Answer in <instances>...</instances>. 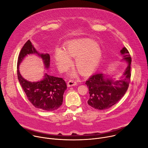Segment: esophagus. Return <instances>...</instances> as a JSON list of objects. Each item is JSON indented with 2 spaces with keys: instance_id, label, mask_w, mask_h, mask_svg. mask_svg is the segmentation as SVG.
Returning <instances> with one entry per match:
<instances>
[{
  "instance_id": "esophagus-1",
  "label": "esophagus",
  "mask_w": 148,
  "mask_h": 148,
  "mask_svg": "<svg viewBox=\"0 0 148 148\" xmlns=\"http://www.w3.org/2000/svg\"><path fill=\"white\" fill-rule=\"evenodd\" d=\"M77 81L73 80V79H71L69 81H68V87H71V86H73L77 84Z\"/></svg>"
}]
</instances>
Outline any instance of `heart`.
Instances as JSON below:
<instances>
[{
	"label": "heart",
	"mask_w": 148,
	"mask_h": 148,
	"mask_svg": "<svg viewBox=\"0 0 148 148\" xmlns=\"http://www.w3.org/2000/svg\"><path fill=\"white\" fill-rule=\"evenodd\" d=\"M65 50L61 48L55 50V58L59 69L65 71L71 64V57L76 58L75 65L79 72L83 75L90 73L96 69L102 55L97 43L88 38L68 42Z\"/></svg>",
	"instance_id": "b5f03b06"
}]
</instances>
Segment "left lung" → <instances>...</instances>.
<instances>
[{
    "label": "left lung",
    "instance_id": "obj_1",
    "mask_svg": "<svg viewBox=\"0 0 148 148\" xmlns=\"http://www.w3.org/2000/svg\"><path fill=\"white\" fill-rule=\"evenodd\" d=\"M121 53L124 60L128 61V66L120 80L114 81L104 77L103 73H97L86 82L90 94L87 103L95 109L103 110L110 108L124 96L128 90L131 76V57L125 47L121 50Z\"/></svg>",
    "mask_w": 148,
    "mask_h": 148
}]
</instances>
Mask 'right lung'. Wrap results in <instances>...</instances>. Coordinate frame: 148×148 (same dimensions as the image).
Here are the masks:
<instances>
[{
	"label": "right lung",
	"instance_id": "add662e5",
	"mask_svg": "<svg viewBox=\"0 0 148 148\" xmlns=\"http://www.w3.org/2000/svg\"><path fill=\"white\" fill-rule=\"evenodd\" d=\"M37 53L44 61L47 68L49 66V54H40L28 40L23 45L17 60V76L21 86L28 100L37 108L51 111L60 107L63 102V96L67 88L65 81L61 77H54L45 73L43 80L38 82H30L24 79L20 75L18 66L28 54Z\"/></svg>",
	"mask_w": 148,
	"mask_h": 148
}]
</instances>
